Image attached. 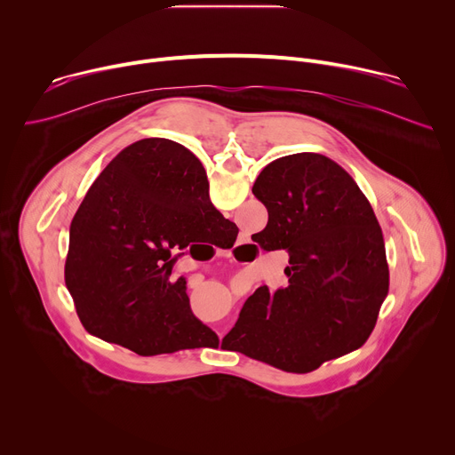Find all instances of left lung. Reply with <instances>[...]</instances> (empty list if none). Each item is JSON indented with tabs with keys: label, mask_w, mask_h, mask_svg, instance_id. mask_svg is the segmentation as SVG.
<instances>
[{
	"label": "left lung",
	"mask_w": 455,
	"mask_h": 455,
	"mask_svg": "<svg viewBox=\"0 0 455 455\" xmlns=\"http://www.w3.org/2000/svg\"><path fill=\"white\" fill-rule=\"evenodd\" d=\"M251 192L268 211L267 228L251 239L290 253L288 286L257 288L225 339L286 372H309L362 347L388 291V267L356 181L328 156L297 153L268 164Z\"/></svg>",
	"instance_id": "1"
}]
</instances>
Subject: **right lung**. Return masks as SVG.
<instances>
[{
	"instance_id": "add662e5",
	"label": "right lung",
	"mask_w": 455,
	"mask_h": 455,
	"mask_svg": "<svg viewBox=\"0 0 455 455\" xmlns=\"http://www.w3.org/2000/svg\"><path fill=\"white\" fill-rule=\"evenodd\" d=\"M227 223L188 149L167 139L127 146L93 181L70 225L64 281L81 322L142 356L218 342L192 315L185 277L171 274L174 251L212 243Z\"/></svg>"
}]
</instances>
